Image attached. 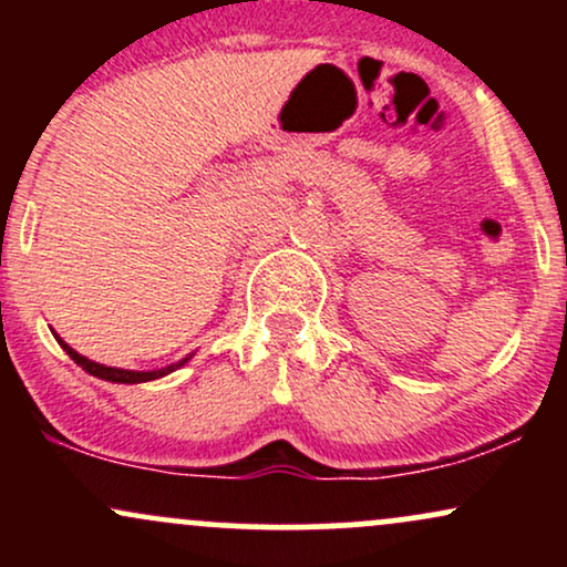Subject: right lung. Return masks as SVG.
<instances>
[{"label": "right lung", "instance_id": "add662e5", "mask_svg": "<svg viewBox=\"0 0 567 567\" xmlns=\"http://www.w3.org/2000/svg\"><path fill=\"white\" fill-rule=\"evenodd\" d=\"M53 336H55V333H53ZM55 338H58V343H61V347H63V351H66V354L71 357V360L76 362V365H80L82 370H87V373H90V375H95V379L112 381V383H143V381L162 379V375H167V373H173V370L184 368L186 362L192 360V354H188V357H184V360L175 362V365H167V368H159V370H125V368H106V365H101V362L87 360V357H82L80 351L71 349L69 343L63 341L61 336H55Z\"/></svg>", "mask_w": 567, "mask_h": 567}]
</instances>
